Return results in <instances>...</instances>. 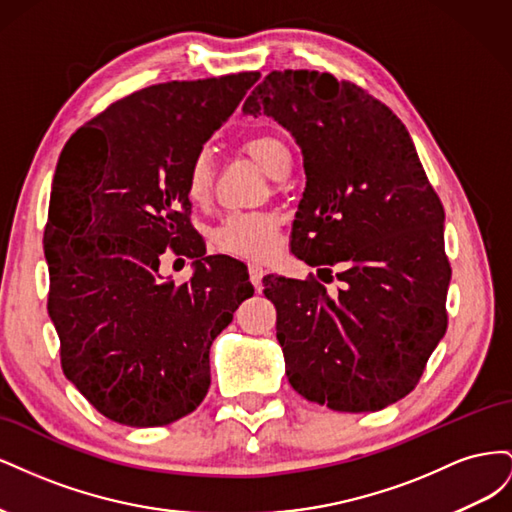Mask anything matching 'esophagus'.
Returning <instances> with one entry per match:
<instances>
[{
	"label": "esophagus",
	"mask_w": 512,
	"mask_h": 512,
	"mask_svg": "<svg viewBox=\"0 0 512 512\" xmlns=\"http://www.w3.org/2000/svg\"><path fill=\"white\" fill-rule=\"evenodd\" d=\"M262 277H265V269H262L260 265H250V282H252L256 288H260Z\"/></svg>",
	"instance_id": "esophagus-1"
}]
</instances>
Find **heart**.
<instances>
[{
  "label": "heart",
  "instance_id": "1",
  "mask_svg": "<svg viewBox=\"0 0 512 512\" xmlns=\"http://www.w3.org/2000/svg\"><path fill=\"white\" fill-rule=\"evenodd\" d=\"M245 151L275 179L288 173L292 153L280 136L258 134L245 143ZM213 188V164L207 151H200L185 173V192L192 203H203ZM280 241V220L273 213H230L213 230L218 250L247 260H260L273 254Z\"/></svg>",
  "mask_w": 512,
  "mask_h": 512
}]
</instances>
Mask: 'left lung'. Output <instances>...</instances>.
Returning <instances> with one entry per match:
<instances>
[{
	"label": "left lung",
	"instance_id": "obj_1",
	"mask_svg": "<svg viewBox=\"0 0 512 512\" xmlns=\"http://www.w3.org/2000/svg\"><path fill=\"white\" fill-rule=\"evenodd\" d=\"M243 113L273 117L301 147L292 254L342 282L331 297L316 280H262L288 382L337 412L395 404L446 333L451 284L444 209L406 126L365 89L316 70H273Z\"/></svg>",
	"mask_w": 512,
	"mask_h": 512
}]
</instances>
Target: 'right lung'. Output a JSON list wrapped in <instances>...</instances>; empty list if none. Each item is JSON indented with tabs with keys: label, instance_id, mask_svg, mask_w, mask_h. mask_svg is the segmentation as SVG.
Listing matches in <instances>:
<instances>
[{
	"label": "right lung",
	"instance_id": "obj_1",
	"mask_svg": "<svg viewBox=\"0 0 512 512\" xmlns=\"http://www.w3.org/2000/svg\"><path fill=\"white\" fill-rule=\"evenodd\" d=\"M258 72L151 85L113 102L61 151L44 228L49 316L66 378L100 414L162 427L194 412L209 350L254 294L241 262L205 256L185 173ZM195 258L190 283L159 258Z\"/></svg>",
	"mask_w": 512,
	"mask_h": 512
}]
</instances>
